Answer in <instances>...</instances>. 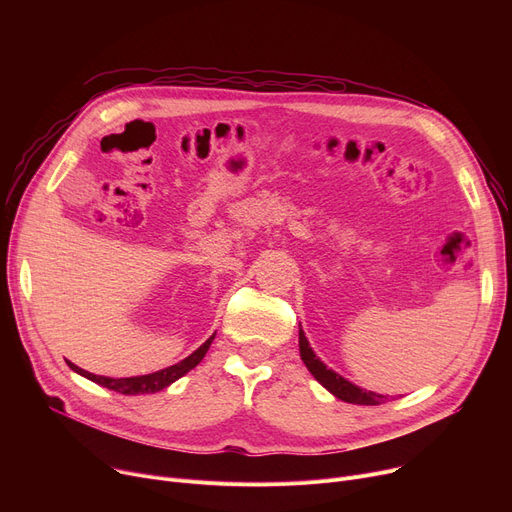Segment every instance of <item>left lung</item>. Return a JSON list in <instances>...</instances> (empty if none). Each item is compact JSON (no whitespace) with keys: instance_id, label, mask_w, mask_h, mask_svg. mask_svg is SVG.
Returning <instances> with one entry per match:
<instances>
[{"instance_id":"1","label":"left lung","mask_w":512,"mask_h":512,"mask_svg":"<svg viewBox=\"0 0 512 512\" xmlns=\"http://www.w3.org/2000/svg\"><path fill=\"white\" fill-rule=\"evenodd\" d=\"M301 328V326H299ZM299 348H301V359L307 365V369L311 371L313 378L324 386L326 390H330L336 398L344 400V402H351V405H384L390 398L382 396V394H375L369 390H363L355 384H351L348 380H344L342 375L334 373L332 369H328L324 363H321L315 353L311 351V346L303 334V330H299Z\"/></svg>"}]
</instances>
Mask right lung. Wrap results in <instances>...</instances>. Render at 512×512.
<instances>
[{
  "instance_id": "right-lung-1",
  "label": "right lung",
  "mask_w": 512,
  "mask_h": 512,
  "mask_svg": "<svg viewBox=\"0 0 512 512\" xmlns=\"http://www.w3.org/2000/svg\"><path fill=\"white\" fill-rule=\"evenodd\" d=\"M213 336H215V334H213ZM213 336H211L209 340H205V342L197 348V351H195L191 357H186L184 361H180V363H176V365H172V367L161 369V371L149 373V375H139V378H118V380H114V378H103V375L89 373V371H85V369L76 367L74 363H70V369H74V371L80 373V375H85L87 380H91V382H95V384H99V386H103V388H107V390H114V392H120V394H126V396H128V394H153V392H159V390L168 388L172 382H176L178 378H182L184 373H188L193 367H197V365L203 361L205 353L209 351V346H211V342H213Z\"/></svg>"
}]
</instances>
